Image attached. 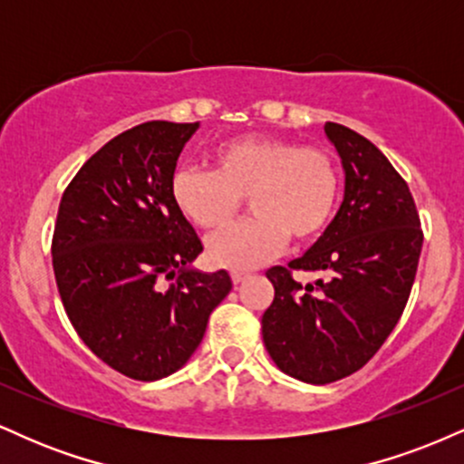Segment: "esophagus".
Segmentation results:
<instances>
[{
    "label": "esophagus",
    "mask_w": 464,
    "mask_h": 464,
    "mask_svg": "<svg viewBox=\"0 0 464 464\" xmlns=\"http://www.w3.org/2000/svg\"><path fill=\"white\" fill-rule=\"evenodd\" d=\"M250 276V273L248 270H231V279H233V284H242V281H246Z\"/></svg>",
    "instance_id": "34e87169"
}]
</instances>
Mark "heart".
<instances>
[{
	"label": "heart",
	"mask_w": 464,
	"mask_h": 464,
	"mask_svg": "<svg viewBox=\"0 0 464 464\" xmlns=\"http://www.w3.org/2000/svg\"><path fill=\"white\" fill-rule=\"evenodd\" d=\"M214 169L185 165L169 179V196L191 225L218 231L248 196L253 218L207 244L216 266L246 270L275 257L287 237L312 239L332 220L340 194L334 159L321 148L248 135L216 148Z\"/></svg>",
	"instance_id": "1"
}]
</instances>
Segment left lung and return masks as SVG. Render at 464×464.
<instances>
[{
  "instance_id": "obj_1",
  "label": "left lung",
  "mask_w": 464,
  "mask_h": 464,
  "mask_svg": "<svg viewBox=\"0 0 464 464\" xmlns=\"http://www.w3.org/2000/svg\"><path fill=\"white\" fill-rule=\"evenodd\" d=\"M344 169V198L316 244L270 268L275 299L262 316L266 351L307 384L343 380L380 351L401 318L417 275L423 231L408 183L366 137L327 121ZM292 269L323 272L303 286Z\"/></svg>"
}]
</instances>
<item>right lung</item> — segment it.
<instances>
[{
	"label": "right lung",
	"mask_w": 464,
	"mask_h": 464,
	"mask_svg": "<svg viewBox=\"0 0 464 464\" xmlns=\"http://www.w3.org/2000/svg\"><path fill=\"white\" fill-rule=\"evenodd\" d=\"M196 130L198 121L124 130L78 169L58 207L52 266L69 321L130 380L179 371L233 287L227 270L191 268L202 242L169 196L179 154Z\"/></svg>",
	"instance_id": "1"
}]
</instances>
